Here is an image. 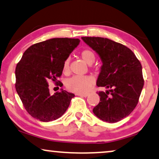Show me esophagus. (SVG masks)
Masks as SVG:
<instances>
[{
    "instance_id": "esophagus-1",
    "label": "esophagus",
    "mask_w": 159,
    "mask_h": 159,
    "mask_svg": "<svg viewBox=\"0 0 159 159\" xmlns=\"http://www.w3.org/2000/svg\"><path fill=\"white\" fill-rule=\"evenodd\" d=\"M76 95H77V96H82V97H87V96H88V93H77Z\"/></svg>"
}]
</instances>
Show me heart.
I'll use <instances>...</instances> for the list:
<instances>
[{"mask_svg":"<svg viewBox=\"0 0 159 159\" xmlns=\"http://www.w3.org/2000/svg\"><path fill=\"white\" fill-rule=\"evenodd\" d=\"M80 57L88 64H92L95 61V54L90 49H83L80 52ZM63 73L66 74L69 71V59L65 60L63 64ZM93 79L90 76L75 75L68 79L66 82V87L69 91L76 93H84L87 92L91 88L93 84Z\"/></svg>","mask_w":159,"mask_h":159,"instance_id":"heart-1","label":"heart"}]
</instances>
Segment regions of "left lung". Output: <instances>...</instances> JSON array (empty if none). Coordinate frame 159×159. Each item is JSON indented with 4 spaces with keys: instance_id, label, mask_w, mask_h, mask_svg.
Wrapping results in <instances>:
<instances>
[{
    "instance_id": "left-lung-1",
    "label": "left lung",
    "mask_w": 159,
    "mask_h": 159,
    "mask_svg": "<svg viewBox=\"0 0 159 159\" xmlns=\"http://www.w3.org/2000/svg\"><path fill=\"white\" fill-rule=\"evenodd\" d=\"M103 62L96 85L109 90L98 92L100 102L93 112L101 120L116 123L129 116L139 102L144 85L142 65L125 45L102 37H82Z\"/></svg>"
}]
</instances>
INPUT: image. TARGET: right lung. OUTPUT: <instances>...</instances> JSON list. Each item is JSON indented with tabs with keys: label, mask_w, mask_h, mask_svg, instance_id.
I'll use <instances>...</instances> for the list:
<instances>
[{
	"label": "right lung",
	"mask_w": 159,
	"mask_h": 159,
	"mask_svg": "<svg viewBox=\"0 0 159 159\" xmlns=\"http://www.w3.org/2000/svg\"><path fill=\"white\" fill-rule=\"evenodd\" d=\"M79 39L54 38L28 48L15 69V88L28 114L42 122L59 118L69 107L75 94L61 90L49 93L52 80L62 87L63 64L79 44Z\"/></svg>",
	"instance_id": "right-lung-1"
}]
</instances>
